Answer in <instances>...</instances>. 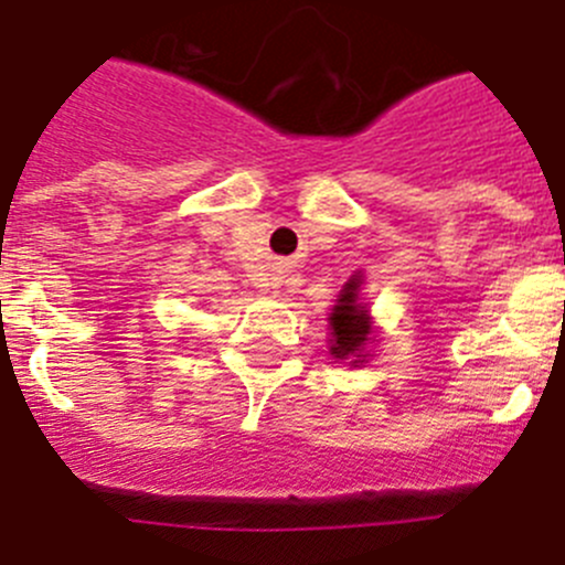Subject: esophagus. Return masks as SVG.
<instances>
[{"label": "esophagus", "instance_id": "1", "mask_svg": "<svg viewBox=\"0 0 565 565\" xmlns=\"http://www.w3.org/2000/svg\"><path fill=\"white\" fill-rule=\"evenodd\" d=\"M267 287H278V278H273V281H269Z\"/></svg>", "mask_w": 565, "mask_h": 565}]
</instances>
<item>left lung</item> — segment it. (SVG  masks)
I'll list each match as a JSON object with an SVG mask.
<instances>
[{
  "instance_id": "1",
  "label": "left lung",
  "mask_w": 565,
  "mask_h": 565,
  "mask_svg": "<svg viewBox=\"0 0 565 565\" xmlns=\"http://www.w3.org/2000/svg\"><path fill=\"white\" fill-rule=\"evenodd\" d=\"M361 284L364 276H352L338 292V301L330 312L332 347L330 355L338 361H350V366H361L366 361V343H372V318L361 303Z\"/></svg>"
}]
</instances>
